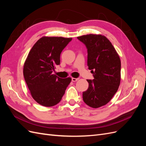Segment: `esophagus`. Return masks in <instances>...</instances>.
<instances>
[{
  "label": "esophagus",
  "instance_id": "34e87169",
  "mask_svg": "<svg viewBox=\"0 0 146 146\" xmlns=\"http://www.w3.org/2000/svg\"><path fill=\"white\" fill-rule=\"evenodd\" d=\"M78 78H74V77H72V82H76V81H77L78 80Z\"/></svg>",
  "mask_w": 146,
  "mask_h": 146
}]
</instances>
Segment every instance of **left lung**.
Returning a JSON list of instances; mask_svg holds the SVG:
<instances>
[{"label":"left lung","instance_id":"left-lung-1","mask_svg":"<svg viewBox=\"0 0 146 146\" xmlns=\"http://www.w3.org/2000/svg\"><path fill=\"white\" fill-rule=\"evenodd\" d=\"M88 49V66L94 79L87 80L88 90L83 100L90 107L107 104L117 92L121 82V60L111 42L104 35L88 34L78 36Z\"/></svg>","mask_w":146,"mask_h":146}]
</instances>
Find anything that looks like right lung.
<instances>
[{"mask_svg":"<svg viewBox=\"0 0 146 146\" xmlns=\"http://www.w3.org/2000/svg\"><path fill=\"white\" fill-rule=\"evenodd\" d=\"M72 38L42 36L30 50L23 74L33 99L44 107L58 104L71 78H61L52 72L60 63V54Z\"/></svg>","mask_w":146,"mask_h":146,"instance_id":"add662e5","label":"right lung"}]
</instances>
